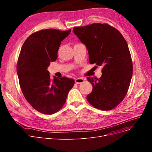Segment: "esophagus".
I'll use <instances>...</instances> for the list:
<instances>
[{"label": "esophagus", "mask_w": 152, "mask_h": 152, "mask_svg": "<svg viewBox=\"0 0 152 152\" xmlns=\"http://www.w3.org/2000/svg\"><path fill=\"white\" fill-rule=\"evenodd\" d=\"M84 79L83 78H76L75 79V83L77 84H81V83H84Z\"/></svg>", "instance_id": "34e87169"}]
</instances>
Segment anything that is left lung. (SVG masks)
Wrapping results in <instances>:
<instances>
[{
	"instance_id": "obj_1",
	"label": "left lung",
	"mask_w": 152,
	"mask_h": 152,
	"mask_svg": "<svg viewBox=\"0 0 152 152\" xmlns=\"http://www.w3.org/2000/svg\"><path fill=\"white\" fill-rule=\"evenodd\" d=\"M73 32L86 45L90 64L103 67L100 78L87 77L93 87L87 101L101 110L113 109L124 99L132 76L131 55L125 39L107 23L75 27Z\"/></svg>"
}]
</instances>
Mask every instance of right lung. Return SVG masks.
<instances>
[{"instance_id": "1", "label": "right lung", "mask_w": 152, "mask_h": 152, "mask_svg": "<svg viewBox=\"0 0 152 152\" xmlns=\"http://www.w3.org/2000/svg\"><path fill=\"white\" fill-rule=\"evenodd\" d=\"M71 29H47L35 32L24 42L17 64L23 94L36 110L45 115L58 111L65 104L75 81L66 77H55L51 81L47 68L57 58L61 42Z\"/></svg>"}]
</instances>
